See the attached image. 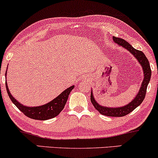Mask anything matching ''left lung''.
<instances>
[{
	"label": "left lung",
	"mask_w": 158,
	"mask_h": 158,
	"mask_svg": "<svg viewBox=\"0 0 158 158\" xmlns=\"http://www.w3.org/2000/svg\"><path fill=\"white\" fill-rule=\"evenodd\" d=\"M113 40L119 46L127 48L130 52L133 54L134 57H136L138 61L139 62L140 64H141L144 72V79L143 82H142L141 87H140L137 95L135 97L133 101H131L130 103L122 107H117V108L110 107V108H109V107L102 106L99 105L96 102V100H94L92 92L91 93V101L94 106V108L102 115L110 116V117H122V116H125L127 114L131 113L133 110H134L143 101L145 97V94H146L147 87H148V85L149 83L151 76H152V70H151L148 60L147 59L145 54L143 52L135 49L131 44H129L127 41L121 39V38L113 37Z\"/></svg>",
	"instance_id": "left-lung-1"
}]
</instances>
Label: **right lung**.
Here are the masks:
<instances>
[{
	"instance_id": "add662e5",
	"label": "right lung",
	"mask_w": 158,
	"mask_h": 158,
	"mask_svg": "<svg viewBox=\"0 0 158 158\" xmlns=\"http://www.w3.org/2000/svg\"><path fill=\"white\" fill-rule=\"evenodd\" d=\"M6 91H7L10 100L15 105V106L22 113H24V115H25L27 117L30 118L35 119V120L43 121L52 118L56 117L58 114H60V112L64 108V106L66 103H67L69 94H70V91H72L73 88H74V85L70 86V88L66 89L65 91H64L60 95H58L56 98L54 99L53 100H52L49 103H46L45 105L35 107L25 106L19 103L15 98H13V97L10 94V91L8 89L6 82Z\"/></svg>"
}]
</instances>
